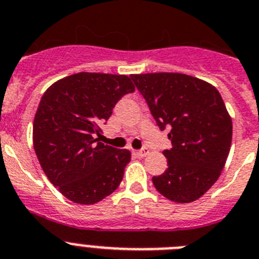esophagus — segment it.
I'll use <instances>...</instances> for the list:
<instances>
[{"label":"esophagus","instance_id":"obj_1","mask_svg":"<svg viewBox=\"0 0 259 259\" xmlns=\"http://www.w3.org/2000/svg\"><path fill=\"white\" fill-rule=\"evenodd\" d=\"M135 155H138L139 157H144V156L148 155V150L147 148H142L139 151H135Z\"/></svg>","mask_w":259,"mask_h":259}]
</instances>
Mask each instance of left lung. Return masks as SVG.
Wrapping results in <instances>:
<instances>
[{"label":"left lung","mask_w":259,"mask_h":259,"mask_svg":"<svg viewBox=\"0 0 259 259\" xmlns=\"http://www.w3.org/2000/svg\"><path fill=\"white\" fill-rule=\"evenodd\" d=\"M160 130H169L167 169L156 190L176 202L200 199L220 178L232 139V121L220 92L183 73L132 74Z\"/></svg>","instance_id":"obj_1"}]
</instances>
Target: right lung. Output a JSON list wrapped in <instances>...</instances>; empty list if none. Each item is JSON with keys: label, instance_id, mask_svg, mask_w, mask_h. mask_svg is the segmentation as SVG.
Instances as JSON below:
<instances>
[{"label": "right lung", "instance_id": "add662e5", "mask_svg": "<svg viewBox=\"0 0 259 259\" xmlns=\"http://www.w3.org/2000/svg\"><path fill=\"white\" fill-rule=\"evenodd\" d=\"M135 90L124 74L80 72L41 98L33 147L49 181L76 204H95L120 186L132 153L99 142L116 103Z\"/></svg>", "mask_w": 259, "mask_h": 259}]
</instances>
